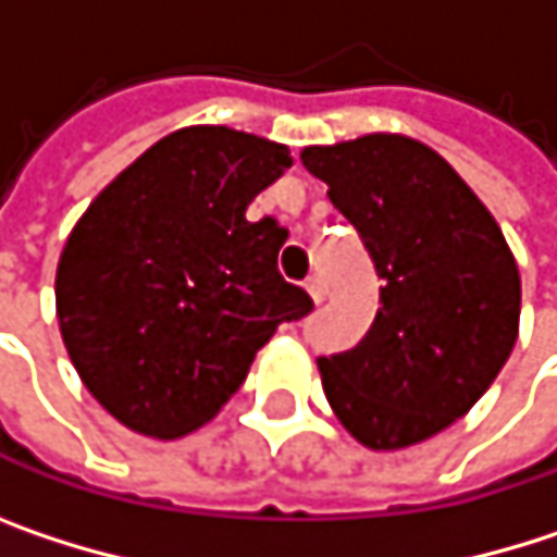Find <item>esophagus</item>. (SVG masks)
<instances>
[{
  "mask_svg": "<svg viewBox=\"0 0 557 557\" xmlns=\"http://www.w3.org/2000/svg\"><path fill=\"white\" fill-rule=\"evenodd\" d=\"M306 289H309V296H312V302H322L325 299V283H322V277H312L306 280Z\"/></svg>",
  "mask_w": 557,
  "mask_h": 557,
  "instance_id": "obj_1",
  "label": "esophagus"
}]
</instances>
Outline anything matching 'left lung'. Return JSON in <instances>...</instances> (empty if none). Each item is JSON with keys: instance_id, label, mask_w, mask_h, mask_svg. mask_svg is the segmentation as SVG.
Returning a JSON list of instances; mask_svg holds the SVG:
<instances>
[{"instance_id": "left-lung-1", "label": "left lung", "mask_w": 557, "mask_h": 557, "mask_svg": "<svg viewBox=\"0 0 557 557\" xmlns=\"http://www.w3.org/2000/svg\"><path fill=\"white\" fill-rule=\"evenodd\" d=\"M299 161L384 280L368 335L319 358L329 406L374 451L425 442L487 393L516 345V258L474 189L416 138L377 132Z\"/></svg>"}]
</instances>
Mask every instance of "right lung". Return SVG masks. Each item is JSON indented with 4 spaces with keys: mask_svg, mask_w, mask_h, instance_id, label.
I'll list each match as a JSON object with an SVG mask.
<instances>
[{
    "mask_svg": "<svg viewBox=\"0 0 557 557\" xmlns=\"http://www.w3.org/2000/svg\"><path fill=\"white\" fill-rule=\"evenodd\" d=\"M289 148L225 125L151 145L73 225L57 264V322L86 389L122 425L180 438L245 384L280 322L312 299L280 277L286 228L248 222Z\"/></svg>",
    "mask_w": 557,
    "mask_h": 557,
    "instance_id": "right-lung-1",
    "label": "right lung"
}]
</instances>
